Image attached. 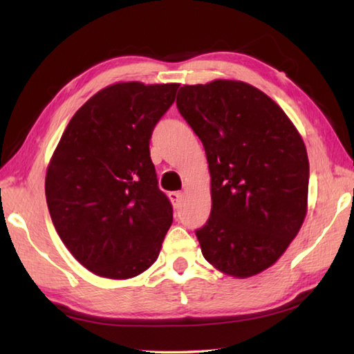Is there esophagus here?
Here are the masks:
<instances>
[{
	"instance_id": "esophagus-1",
	"label": "esophagus",
	"mask_w": 354,
	"mask_h": 354,
	"mask_svg": "<svg viewBox=\"0 0 354 354\" xmlns=\"http://www.w3.org/2000/svg\"><path fill=\"white\" fill-rule=\"evenodd\" d=\"M169 198L172 201V205H174V207H178L180 205H182V201H183V194L178 192V191L169 192Z\"/></svg>"
}]
</instances>
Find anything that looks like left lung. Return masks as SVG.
Segmentation results:
<instances>
[{
  "instance_id": "1",
  "label": "left lung",
  "mask_w": 354,
  "mask_h": 354,
  "mask_svg": "<svg viewBox=\"0 0 354 354\" xmlns=\"http://www.w3.org/2000/svg\"><path fill=\"white\" fill-rule=\"evenodd\" d=\"M177 108L211 172V215L196 230L203 257L226 275H257L284 254L306 218L304 142L286 113L246 82L183 85Z\"/></svg>"
}]
</instances>
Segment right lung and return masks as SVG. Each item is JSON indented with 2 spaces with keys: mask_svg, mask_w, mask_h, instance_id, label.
Wrapping results in <instances>:
<instances>
[{
  "mask_svg": "<svg viewBox=\"0 0 354 354\" xmlns=\"http://www.w3.org/2000/svg\"><path fill=\"white\" fill-rule=\"evenodd\" d=\"M178 84L120 82L79 108L46 176L57 235L99 277L127 279L153 264L172 223L149 156L154 127L174 104Z\"/></svg>",
  "mask_w": 354,
  "mask_h": 354,
  "instance_id": "obj_1",
  "label": "right lung"
}]
</instances>
